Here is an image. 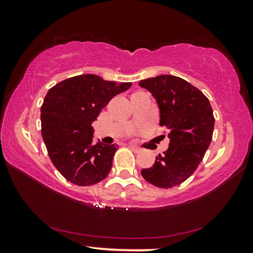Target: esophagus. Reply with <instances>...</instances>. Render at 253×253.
Returning <instances> with one entry per match:
<instances>
[{
	"mask_svg": "<svg viewBox=\"0 0 253 253\" xmlns=\"http://www.w3.org/2000/svg\"><path fill=\"white\" fill-rule=\"evenodd\" d=\"M129 148L131 149V151H134V152H140V148L139 147H137V146H135V145H129Z\"/></svg>",
	"mask_w": 253,
	"mask_h": 253,
	"instance_id": "34e87169",
	"label": "esophagus"
}]
</instances>
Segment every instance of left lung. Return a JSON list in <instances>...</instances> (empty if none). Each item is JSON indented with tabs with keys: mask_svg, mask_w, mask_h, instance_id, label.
<instances>
[{
	"mask_svg": "<svg viewBox=\"0 0 253 253\" xmlns=\"http://www.w3.org/2000/svg\"><path fill=\"white\" fill-rule=\"evenodd\" d=\"M160 107V125L169 129L168 151L158 154L142 176L154 186L170 188L182 184L198 169L211 144L214 116L204 93L179 77L157 76L139 81Z\"/></svg>",
	"mask_w": 253,
	"mask_h": 253,
	"instance_id": "left-lung-1",
	"label": "left lung"
}]
</instances>
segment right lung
<instances>
[{
	"label": "right lung",
	"instance_id": "obj_1",
	"mask_svg": "<svg viewBox=\"0 0 253 253\" xmlns=\"http://www.w3.org/2000/svg\"><path fill=\"white\" fill-rule=\"evenodd\" d=\"M130 87L80 75L49 89L41 106V132L51 162L69 182L89 186L109 174L117 145L93 144L91 125L115 96Z\"/></svg>",
	"mask_w": 253,
	"mask_h": 253
}]
</instances>
